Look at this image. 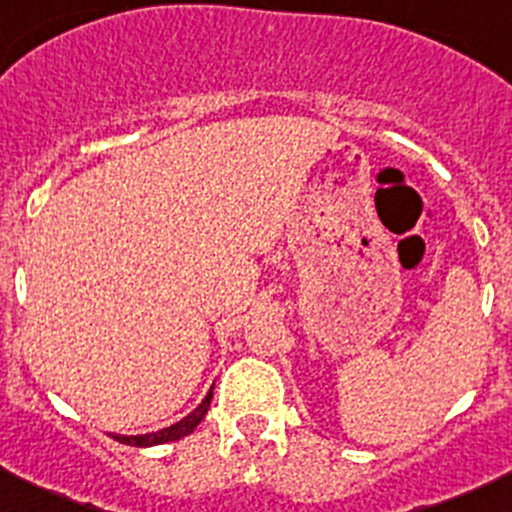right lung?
Masks as SVG:
<instances>
[{
    "instance_id": "1",
    "label": "right lung",
    "mask_w": 512,
    "mask_h": 512,
    "mask_svg": "<svg viewBox=\"0 0 512 512\" xmlns=\"http://www.w3.org/2000/svg\"><path fill=\"white\" fill-rule=\"evenodd\" d=\"M212 394H214V387L209 389L207 397L202 399V404H199L192 414H187L184 419H179L177 424L167 426V429L152 431V434H140V436H123V434H110V436H113L115 441H120V444H128V446H157V444H167V441H179L182 436L192 434V431L197 429V424L204 419L209 404H212Z\"/></svg>"
}]
</instances>
